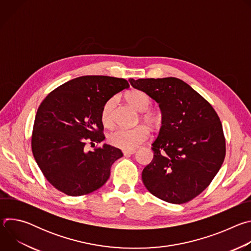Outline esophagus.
<instances>
[{
	"mask_svg": "<svg viewBox=\"0 0 251 251\" xmlns=\"http://www.w3.org/2000/svg\"><path fill=\"white\" fill-rule=\"evenodd\" d=\"M135 153H136L135 150H123L124 156H130V155H133Z\"/></svg>",
	"mask_w": 251,
	"mask_h": 251,
	"instance_id": "1",
	"label": "esophagus"
}]
</instances>
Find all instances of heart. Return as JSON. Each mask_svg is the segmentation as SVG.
I'll return each instance as SVG.
<instances>
[{"label":"heart","instance_id":"obj_1","mask_svg":"<svg viewBox=\"0 0 251 251\" xmlns=\"http://www.w3.org/2000/svg\"><path fill=\"white\" fill-rule=\"evenodd\" d=\"M127 101L140 112H143L141 119L149 126H155L158 123V117L153 112L148 110L151 105V99L149 96L140 90H132L126 94ZM116 105V99L110 98L107 100L101 109V122L106 127H111L114 123V108ZM149 137L148 129L139 125L137 127L116 128L111 131L107 140L111 145L123 150H133L144 143Z\"/></svg>","mask_w":251,"mask_h":251}]
</instances>
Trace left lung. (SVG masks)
Segmentation results:
<instances>
[{"label": "left lung", "mask_w": 251, "mask_h": 251, "mask_svg": "<svg viewBox=\"0 0 251 251\" xmlns=\"http://www.w3.org/2000/svg\"><path fill=\"white\" fill-rule=\"evenodd\" d=\"M129 81L158 102L162 111V126L152 144L154 158L142 172L143 183L167 202H188L209 186L224 163L226 138L220 117L178 78Z\"/></svg>", "instance_id": "8db88e82"}]
</instances>
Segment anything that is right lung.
I'll use <instances>...</instances> for the list:
<instances>
[{"label": "right lung", "mask_w": 251, "mask_h": 251, "mask_svg": "<svg viewBox=\"0 0 251 251\" xmlns=\"http://www.w3.org/2000/svg\"><path fill=\"white\" fill-rule=\"evenodd\" d=\"M126 88L129 83L123 78L85 75L61 84L43 100L33 123L31 151L56 190L78 197L98 190L108 180L112 164L123 153L107 144L87 152L85 145L105 139L102 107Z\"/></svg>", "instance_id": "right-lung-1"}]
</instances>
